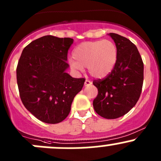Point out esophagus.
<instances>
[{
	"instance_id": "34e87169",
	"label": "esophagus",
	"mask_w": 161,
	"mask_h": 161,
	"mask_svg": "<svg viewBox=\"0 0 161 161\" xmlns=\"http://www.w3.org/2000/svg\"><path fill=\"white\" fill-rule=\"evenodd\" d=\"M92 84V82H90V80H86L85 82H84V85H85V86H90Z\"/></svg>"
}]
</instances>
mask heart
I'll return each mask as SVG.
<instances>
[{"label":"heart","instance_id":"b5f03b06","mask_svg":"<svg viewBox=\"0 0 161 161\" xmlns=\"http://www.w3.org/2000/svg\"><path fill=\"white\" fill-rule=\"evenodd\" d=\"M72 57L69 63L73 70L82 71L87 67L92 77L102 79L114 68L118 49L116 45L108 40L84 42L75 48Z\"/></svg>","mask_w":161,"mask_h":161}]
</instances>
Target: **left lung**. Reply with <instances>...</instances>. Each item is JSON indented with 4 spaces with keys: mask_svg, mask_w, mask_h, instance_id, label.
<instances>
[{
    "mask_svg": "<svg viewBox=\"0 0 161 161\" xmlns=\"http://www.w3.org/2000/svg\"><path fill=\"white\" fill-rule=\"evenodd\" d=\"M108 35L114 41L118 58L111 72L103 79L93 81L98 90L93 108L100 116L115 119L127 114L136 104L143 83V62L129 39L116 33Z\"/></svg>",
    "mask_w": 161,
    "mask_h": 161,
    "instance_id": "obj_1",
    "label": "left lung"
}]
</instances>
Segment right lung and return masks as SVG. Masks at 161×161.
<instances>
[{
  "instance_id": "obj_1",
  "label": "right lung",
  "mask_w": 161,
  "mask_h": 161,
  "mask_svg": "<svg viewBox=\"0 0 161 161\" xmlns=\"http://www.w3.org/2000/svg\"><path fill=\"white\" fill-rule=\"evenodd\" d=\"M73 39L44 36L27 45L17 69L19 95L25 108L37 119L57 124L65 119L86 79L66 72L68 51Z\"/></svg>"
}]
</instances>
